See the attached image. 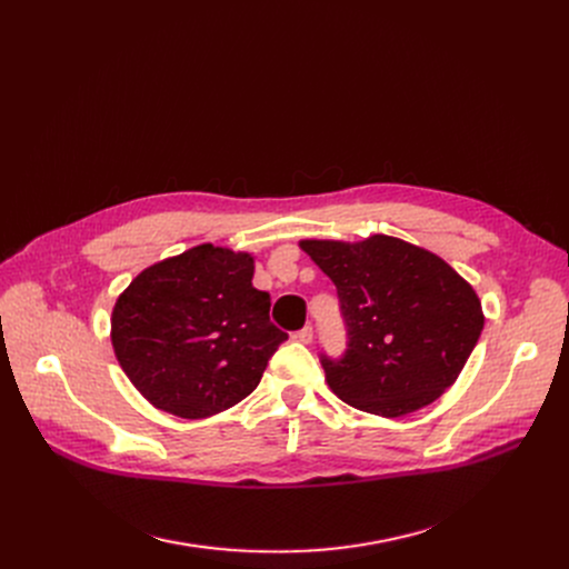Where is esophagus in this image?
Masks as SVG:
<instances>
[{
    "label": "esophagus",
    "instance_id": "esophagus-1",
    "mask_svg": "<svg viewBox=\"0 0 569 569\" xmlns=\"http://www.w3.org/2000/svg\"><path fill=\"white\" fill-rule=\"evenodd\" d=\"M295 339H297V341H302V343H311V341H313V327H311V325L302 327V330L295 335Z\"/></svg>",
    "mask_w": 569,
    "mask_h": 569
}]
</instances>
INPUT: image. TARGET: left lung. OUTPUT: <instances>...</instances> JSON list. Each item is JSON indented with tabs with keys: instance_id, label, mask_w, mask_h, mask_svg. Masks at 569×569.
Masks as SVG:
<instances>
[{
	"instance_id": "8db88e82",
	"label": "left lung",
	"mask_w": 569,
	"mask_h": 569,
	"mask_svg": "<svg viewBox=\"0 0 569 569\" xmlns=\"http://www.w3.org/2000/svg\"><path fill=\"white\" fill-rule=\"evenodd\" d=\"M300 247L337 286L346 325L343 355L320 352L332 392L382 417L433 403L482 335L470 283L436 253L390 234L357 244L305 239Z\"/></svg>"
}]
</instances>
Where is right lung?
Returning a JSON list of instances; mask_svg holds the SVG:
<instances>
[{
	"label": "right lung",
	"instance_id": "add662e5",
	"mask_svg": "<svg viewBox=\"0 0 569 569\" xmlns=\"http://www.w3.org/2000/svg\"><path fill=\"white\" fill-rule=\"evenodd\" d=\"M253 258L202 244L140 272L112 309V348L136 390L184 420L247 399L288 339L253 288Z\"/></svg>",
	"mask_w": 569,
	"mask_h": 569
}]
</instances>
